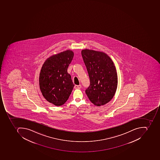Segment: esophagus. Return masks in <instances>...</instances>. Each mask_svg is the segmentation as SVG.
I'll return each mask as SVG.
<instances>
[{
  "instance_id": "34e87169",
  "label": "esophagus",
  "mask_w": 160,
  "mask_h": 160,
  "mask_svg": "<svg viewBox=\"0 0 160 160\" xmlns=\"http://www.w3.org/2000/svg\"><path fill=\"white\" fill-rule=\"evenodd\" d=\"M82 87L81 85H75L74 86V88H76V89H78V88H81Z\"/></svg>"
}]
</instances>
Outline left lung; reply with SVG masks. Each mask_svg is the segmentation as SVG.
Returning a JSON list of instances; mask_svg holds the SVG:
<instances>
[{"instance_id": "8db88e82", "label": "left lung", "mask_w": 160, "mask_h": 160, "mask_svg": "<svg viewBox=\"0 0 160 160\" xmlns=\"http://www.w3.org/2000/svg\"><path fill=\"white\" fill-rule=\"evenodd\" d=\"M81 54L90 79L86 93L94 105H104L111 100L117 91L118 75L114 63L101 51L85 49Z\"/></svg>"}]
</instances>
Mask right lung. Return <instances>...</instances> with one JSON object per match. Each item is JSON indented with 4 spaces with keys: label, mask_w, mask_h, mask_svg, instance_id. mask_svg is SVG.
<instances>
[{
    "label": "right lung",
    "mask_w": 160,
    "mask_h": 160,
    "mask_svg": "<svg viewBox=\"0 0 160 160\" xmlns=\"http://www.w3.org/2000/svg\"><path fill=\"white\" fill-rule=\"evenodd\" d=\"M73 56V52L70 50L51 56L41 68L39 76L41 92L47 101L57 106L65 104L74 86L68 73Z\"/></svg>",
    "instance_id": "1"
}]
</instances>
